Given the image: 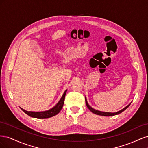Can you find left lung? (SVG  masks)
<instances>
[{
  "mask_svg": "<svg viewBox=\"0 0 148 148\" xmlns=\"http://www.w3.org/2000/svg\"><path fill=\"white\" fill-rule=\"evenodd\" d=\"M85 101H86V104L88 107V108L90 110V111H91L92 113L95 114L96 115H102V116H107V117H109V116H113V115H118L120 113H122L123 111H124L125 109H127L128 107L130 106V104L129 105H128L127 107H125V108H123V109H122L121 110L117 112H114V113H110V112H101V111H99V110H95L93 108H92V107L91 106H89V104H88V102L86 101V99L85 98Z\"/></svg>",
  "mask_w": 148,
  "mask_h": 148,
  "instance_id": "8db88e82",
  "label": "left lung"
}]
</instances>
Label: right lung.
Instances as JSON below:
<instances>
[{
	"label": "right lung",
	"instance_id": "right-lung-1",
	"mask_svg": "<svg viewBox=\"0 0 148 148\" xmlns=\"http://www.w3.org/2000/svg\"><path fill=\"white\" fill-rule=\"evenodd\" d=\"M66 92V90H65V91L64 92L63 96H62V97H61V99L59 101V102H58L57 104L53 107V108H52L51 109L49 110L44 111V112H28L23 109L22 108H21V109L23 110L26 114H27L28 115L30 116L31 117L37 118V119H47V118L52 117L53 116L59 114L60 112V111L61 110L62 107H63L64 104V100H65Z\"/></svg>",
	"mask_w": 148,
	"mask_h": 148
}]
</instances>
